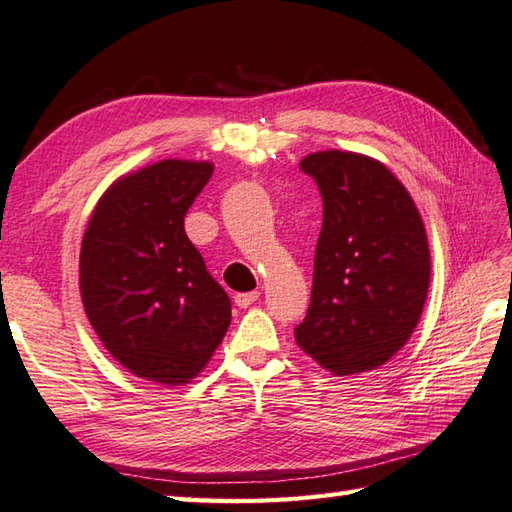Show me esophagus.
Returning a JSON list of instances; mask_svg holds the SVG:
<instances>
[{
    "label": "esophagus",
    "mask_w": 512,
    "mask_h": 512,
    "mask_svg": "<svg viewBox=\"0 0 512 512\" xmlns=\"http://www.w3.org/2000/svg\"><path fill=\"white\" fill-rule=\"evenodd\" d=\"M258 300V291H247V293H236V306H241V309H247L249 304H254Z\"/></svg>",
    "instance_id": "1"
}]
</instances>
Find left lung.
Listing matches in <instances>:
<instances>
[{
    "instance_id": "left-lung-1",
    "label": "left lung",
    "mask_w": 512,
    "mask_h": 512,
    "mask_svg": "<svg viewBox=\"0 0 512 512\" xmlns=\"http://www.w3.org/2000/svg\"><path fill=\"white\" fill-rule=\"evenodd\" d=\"M322 195L313 291L295 342L335 377L383 366L423 313L431 263L410 192L372 157L320 151L300 162Z\"/></svg>"
}]
</instances>
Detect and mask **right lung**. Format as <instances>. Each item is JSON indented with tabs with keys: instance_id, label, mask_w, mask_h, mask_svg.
<instances>
[{
	"instance_id": "1",
	"label": "right lung",
	"mask_w": 512,
	"mask_h": 512,
	"mask_svg": "<svg viewBox=\"0 0 512 512\" xmlns=\"http://www.w3.org/2000/svg\"><path fill=\"white\" fill-rule=\"evenodd\" d=\"M212 170L164 160L118 179L83 236L85 313L109 355L146 381L197 377L232 320L230 298L184 230Z\"/></svg>"
}]
</instances>
